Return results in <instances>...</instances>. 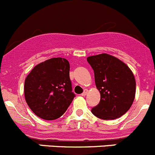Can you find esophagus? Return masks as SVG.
Here are the masks:
<instances>
[{
  "label": "esophagus",
  "instance_id": "obj_1",
  "mask_svg": "<svg viewBox=\"0 0 155 155\" xmlns=\"http://www.w3.org/2000/svg\"><path fill=\"white\" fill-rule=\"evenodd\" d=\"M87 91H88V90H87V89H85L84 91V92L82 93L81 95L83 96V97H84V96H86L87 94Z\"/></svg>",
  "mask_w": 155,
  "mask_h": 155
}]
</instances>
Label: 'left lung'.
Instances as JSON below:
<instances>
[{
	"label": "left lung",
	"mask_w": 155,
	"mask_h": 155,
	"mask_svg": "<svg viewBox=\"0 0 155 155\" xmlns=\"http://www.w3.org/2000/svg\"><path fill=\"white\" fill-rule=\"evenodd\" d=\"M94 71L101 101L91 111L102 119L121 117L130 109L135 95V80L129 67L108 54H101L87 58Z\"/></svg>",
	"instance_id": "1"
}]
</instances>
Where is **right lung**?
<instances>
[{
  "label": "right lung",
  "mask_w": 155,
  "mask_h": 155,
  "mask_svg": "<svg viewBox=\"0 0 155 155\" xmlns=\"http://www.w3.org/2000/svg\"><path fill=\"white\" fill-rule=\"evenodd\" d=\"M69 71L67 59L53 58L35 66L26 77L25 99L31 110L41 119H58L71 104L75 94Z\"/></svg>",
  "instance_id": "1"
}]
</instances>
